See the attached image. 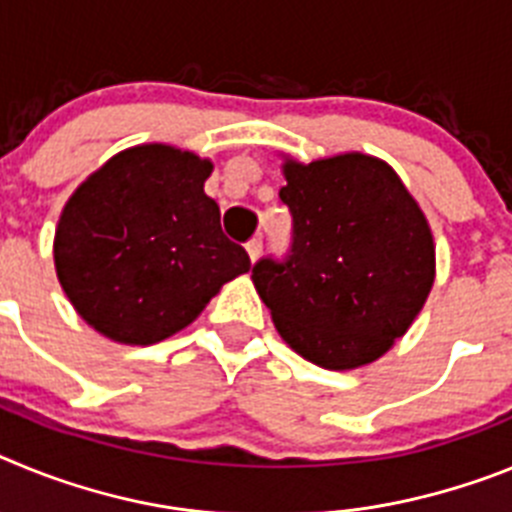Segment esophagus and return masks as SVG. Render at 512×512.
Here are the masks:
<instances>
[{
	"label": "esophagus",
	"mask_w": 512,
	"mask_h": 512,
	"mask_svg": "<svg viewBox=\"0 0 512 512\" xmlns=\"http://www.w3.org/2000/svg\"><path fill=\"white\" fill-rule=\"evenodd\" d=\"M261 248H264V243H261V238H251V241L246 243V251H248V259L256 261L261 256Z\"/></svg>",
	"instance_id": "esophagus-1"
}]
</instances>
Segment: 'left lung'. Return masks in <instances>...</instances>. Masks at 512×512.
Listing matches in <instances>:
<instances>
[{"label":"left lung","instance_id":"8db88e82","mask_svg":"<svg viewBox=\"0 0 512 512\" xmlns=\"http://www.w3.org/2000/svg\"><path fill=\"white\" fill-rule=\"evenodd\" d=\"M279 200L292 212L284 259L251 279L279 336L323 369H356L387 354L423 310L436 248L400 176L364 153L284 164Z\"/></svg>","mask_w":512,"mask_h":512}]
</instances>
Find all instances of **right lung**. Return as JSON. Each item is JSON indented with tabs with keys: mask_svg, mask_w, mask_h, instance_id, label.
<instances>
[{
	"mask_svg": "<svg viewBox=\"0 0 512 512\" xmlns=\"http://www.w3.org/2000/svg\"><path fill=\"white\" fill-rule=\"evenodd\" d=\"M212 161L146 143L112 156L66 202L53 241L63 292L102 336L148 346L187 328L251 269L205 194Z\"/></svg>",
	"mask_w": 512,
	"mask_h": 512,
	"instance_id": "obj_1",
	"label": "right lung"
}]
</instances>
